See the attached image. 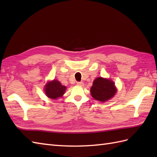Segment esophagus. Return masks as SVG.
I'll return each instance as SVG.
<instances>
[{
  "label": "esophagus",
  "instance_id": "34e87169",
  "mask_svg": "<svg viewBox=\"0 0 157 157\" xmlns=\"http://www.w3.org/2000/svg\"><path fill=\"white\" fill-rule=\"evenodd\" d=\"M77 85L79 86H84V83H83L82 82H77Z\"/></svg>",
  "mask_w": 157,
  "mask_h": 157
}]
</instances>
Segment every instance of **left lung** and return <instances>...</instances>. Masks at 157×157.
I'll use <instances>...</instances> for the list:
<instances>
[{"label": "left lung", "mask_w": 157, "mask_h": 157, "mask_svg": "<svg viewBox=\"0 0 157 157\" xmlns=\"http://www.w3.org/2000/svg\"><path fill=\"white\" fill-rule=\"evenodd\" d=\"M90 92L92 97L96 101L106 102L114 96L117 89L115 83L111 79L100 77L96 78L93 82Z\"/></svg>", "instance_id": "8db88e82"}]
</instances>
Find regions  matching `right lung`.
I'll return each mask as SVG.
<instances>
[{
    "instance_id": "obj_1",
    "label": "right lung",
    "mask_w": 157,
    "mask_h": 157,
    "mask_svg": "<svg viewBox=\"0 0 157 157\" xmlns=\"http://www.w3.org/2000/svg\"><path fill=\"white\" fill-rule=\"evenodd\" d=\"M66 87L63 86L60 82L56 79L48 82L45 85L44 92L47 97L56 100L60 97H62L65 94Z\"/></svg>"
}]
</instances>
